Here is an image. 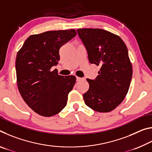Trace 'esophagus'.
<instances>
[{"instance_id": "obj_1", "label": "esophagus", "mask_w": 152, "mask_h": 152, "mask_svg": "<svg viewBox=\"0 0 152 152\" xmlns=\"http://www.w3.org/2000/svg\"><path fill=\"white\" fill-rule=\"evenodd\" d=\"M82 79H83V78H80V77H78V76L76 77V80H77V81H80V80H82Z\"/></svg>"}]
</instances>
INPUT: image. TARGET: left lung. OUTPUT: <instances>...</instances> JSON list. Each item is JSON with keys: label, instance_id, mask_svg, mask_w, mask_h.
<instances>
[{"label": "left lung", "instance_id": "obj_1", "mask_svg": "<svg viewBox=\"0 0 152 152\" xmlns=\"http://www.w3.org/2000/svg\"><path fill=\"white\" fill-rule=\"evenodd\" d=\"M91 64L101 67L94 80L87 78L89 89L83 94L85 104L101 113L114 110L129 88L132 65L127 46L119 36L101 29H78Z\"/></svg>", "mask_w": 152, "mask_h": 152}]
</instances>
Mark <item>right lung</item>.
Returning <instances> with one entry per match:
<instances>
[{"mask_svg":"<svg viewBox=\"0 0 152 152\" xmlns=\"http://www.w3.org/2000/svg\"><path fill=\"white\" fill-rule=\"evenodd\" d=\"M76 35L74 29L32 35L18 51L15 63L18 89L28 106L42 116L60 113L75 84L74 76L64 77L56 70H50L60 60V48Z\"/></svg>","mask_w":152,"mask_h":152,"instance_id":"add662e5","label":"right lung"}]
</instances>
